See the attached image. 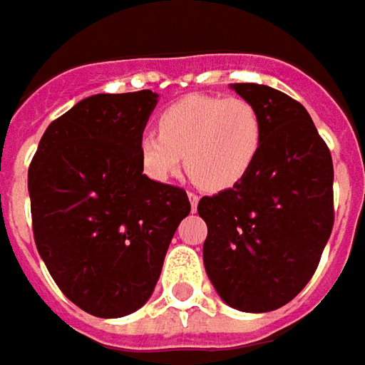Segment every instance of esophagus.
Here are the masks:
<instances>
[{
  "mask_svg": "<svg viewBox=\"0 0 365 365\" xmlns=\"http://www.w3.org/2000/svg\"><path fill=\"white\" fill-rule=\"evenodd\" d=\"M187 197H190V204H192V210H195V207H197V202H200V197H197V194H194V192H190V194H187Z\"/></svg>",
  "mask_w": 365,
  "mask_h": 365,
  "instance_id": "1",
  "label": "esophagus"
}]
</instances>
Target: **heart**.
<instances>
[{
	"label": "heart",
	"mask_w": 365,
	"mask_h": 365,
	"mask_svg": "<svg viewBox=\"0 0 365 365\" xmlns=\"http://www.w3.org/2000/svg\"><path fill=\"white\" fill-rule=\"evenodd\" d=\"M262 133L260 113L245 98L185 96L161 113L158 133L141 135V168L151 180L165 182L180 170L183 155L197 187L224 192L255 168Z\"/></svg>",
	"instance_id": "heart-1"
}]
</instances>
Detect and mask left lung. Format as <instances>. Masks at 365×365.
Returning a JSON list of instances; mask_svg holds the SVG:
<instances>
[{"instance_id":"1","label":"left lung","mask_w":365,"mask_h":365,"mask_svg":"<svg viewBox=\"0 0 365 365\" xmlns=\"http://www.w3.org/2000/svg\"><path fill=\"white\" fill-rule=\"evenodd\" d=\"M232 88L257 107L264 133L245 180L197 204L204 267L224 303L267 313L295 299L319 264L333 228V161L295 98L252 82Z\"/></svg>"}]
</instances>
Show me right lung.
<instances>
[{
	"label": "right lung",
	"mask_w": 365,
	"mask_h": 365,
	"mask_svg": "<svg viewBox=\"0 0 365 365\" xmlns=\"http://www.w3.org/2000/svg\"><path fill=\"white\" fill-rule=\"evenodd\" d=\"M155 105L151 91L88 96L48 125L30 163L38 252L60 291L95 317L143 307L192 207L185 190L141 168Z\"/></svg>",
	"instance_id": "right-lung-1"
}]
</instances>
